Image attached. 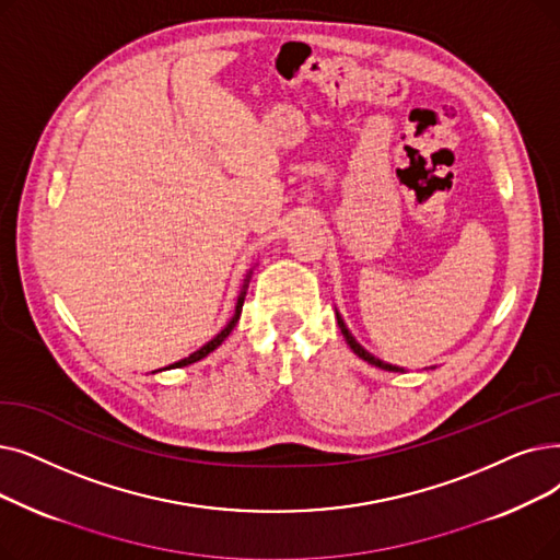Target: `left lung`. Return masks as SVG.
<instances>
[{"label":"left lung","mask_w":560,"mask_h":560,"mask_svg":"<svg viewBox=\"0 0 560 560\" xmlns=\"http://www.w3.org/2000/svg\"><path fill=\"white\" fill-rule=\"evenodd\" d=\"M336 320H338V327H340V331H343V336H346V340H348V346L352 348V352L354 354H359L363 361H369V363H373V366H377V369H382V371H400V369H396V366H392V363H384V361H380L377 357H373L371 352H366L363 350L357 340H354V336L348 331V327H346V323L340 320V315H336Z\"/></svg>","instance_id":"1"}]
</instances>
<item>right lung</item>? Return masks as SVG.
I'll return each instance as SVG.
<instances>
[{
	"label": "right lung",
	"instance_id": "add662e5",
	"mask_svg": "<svg viewBox=\"0 0 560 560\" xmlns=\"http://www.w3.org/2000/svg\"><path fill=\"white\" fill-rule=\"evenodd\" d=\"M245 293H247V283L245 285H242V293H240V300H237V306H235V315H233V318H231V323L220 331V334H217L212 340H210V343H206L201 350H197V352H194V354H189V357H185V359H180V361H176V363H172V366H168V369H183V366H189V363H194V361H199V359H203V357H208L214 348H220L222 343H224V338L233 331V327H235V323L240 320V313H242V304H245Z\"/></svg>",
	"mask_w": 560,
	"mask_h": 560
}]
</instances>
